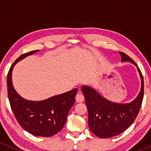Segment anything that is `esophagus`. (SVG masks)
Listing matches in <instances>:
<instances>
[{
  "label": "esophagus",
  "instance_id": "1",
  "mask_svg": "<svg viewBox=\"0 0 151 151\" xmlns=\"http://www.w3.org/2000/svg\"><path fill=\"white\" fill-rule=\"evenodd\" d=\"M83 101H84L83 95L82 93L80 92V91H79V92L77 93V95H76V101H77V103H81Z\"/></svg>",
  "mask_w": 151,
  "mask_h": 151
}]
</instances>
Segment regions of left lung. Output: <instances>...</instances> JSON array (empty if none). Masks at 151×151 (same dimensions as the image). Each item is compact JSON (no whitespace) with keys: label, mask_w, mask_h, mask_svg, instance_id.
Segmentation results:
<instances>
[{"label":"left lung","mask_w":151,"mask_h":151,"mask_svg":"<svg viewBox=\"0 0 151 151\" xmlns=\"http://www.w3.org/2000/svg\"><path fill=\"white\" fill-rule=\"evenodd\" d=\"M119 53L122 56V63H133L137 67L140 76V91L133 101L127 104L112 102L103 97L91 86L83 85L81 87L88 112L89 129L95 136L101 139L118 136L129 127L137 117L143 100L144 80L140 70L127 55Z\"/></svg>","instance_id":"1"}]
</instances>
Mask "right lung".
I'll return each instance as SVG.
<instances>
[{"mask_svg":"<svg viewBox=\"0 0 151 151\" xmlns=\"http://www.w3.org/2000/svg\"><path fill=\"white\" fill-rule=\"evenodd\" d=\"M37 52L39 50L21 55L11 66L7 75L8 98L15 117L24 129L33 136L50 137L64 127L69 110L75 102L78 89L74 88L39 101L22 98L13 86L12 70L16 63Z\"/></svg>","mask_w":151,"mask_h":151,"instance_id":"right-lung-1","label":"right lung"}]
</instances>
